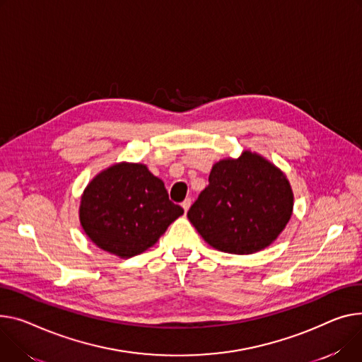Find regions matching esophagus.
<instances>
[{
	"instance_id": "1",
	"label": "esophagus",
	"mask_w": 362,
	"mask_h": 362,
	"mask_svg": "<svg viewBox=\"0 0 362 362\" xmlns=\"http://www.w3.org/2000/svg\"><path fill=\"white\" fill-rule=\"evenodd\" d=\"M190 204H192V199H190V198H186V199L182 202V208L185 209V212H187V209L190 208Z\"/></svg>"
}]
</instances>
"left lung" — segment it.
Returning a JSON list of instances; mask_svg holds the SVG:
<instances>
[{"label":"left lung","instance_id":"obj_1","mask_svg":"<svg viewBox=\"0 0 362 362\" xmlns=\"http://www.w3.org/2000/svg\"><path fill=\"white\" fill-rule=\"evenodd\" d=\"M208 182L187 218L208 245L221 252L250 255L268 247L291 218L290 182L255 153L214 164Z\"/></svg>","mask_w":362,"mask_h":362}]
</instances>
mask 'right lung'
Returning a JSON list of instances; mask_svg holds the SVG:
<instances>
[{
  "instance_id": "obj_1",
  "label": "right lung",
  "mask_w": 362,
  "mask_h": 362,
  "mask_svg": "<svg viewBox=\"0 0 362 362\" xmlns=\"http://www.w3.org/2000/svg\"><path fill=\"white\" fill-rule=\"evenodd\" d=\"M183 214L147 165L120 163L95 176L81 197L80 221L91 242L119 257L156 245Z\"/></svg>"
}]
</instances>
